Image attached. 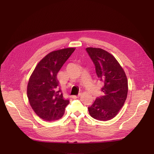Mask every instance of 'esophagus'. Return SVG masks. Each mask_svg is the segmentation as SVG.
I'll return each instance as SVG.
<instances>
[{
  "label": "esophagus",
  "instance_id": "esophagus-1",
  "mask_svg": "<svg viewBox=\"0 0 154 154\" xmlns=\"http://www.w3.org/2000/svg\"><path fill=\"white\" fill-rule=\"evenodd\" d=\"M81 94H82L81 93H80V94H79L77 95V96H72L71 97H72V98H73V99H76V98H78V97H80V96Z\"/></svg>",
  "mask_w": 154,
  "mask_h": 154
}]
</instances>
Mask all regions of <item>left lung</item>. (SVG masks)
<instances>
[{"label": "left lung", "mask_w": 154, "mask_h": 154, "mask_svg": "<svg viewBox=\"0 0 154 154\" xmlns=\"http://www.w3.org/2000/svg\"><path fill=\"white\" fill-rule=\"evenodd\" d=\"M95 66L96 72L103 83L101 88L103 96L97 97L88 107L91 117L100 121L114 118L122 108L128 93V81L123 68L107 51L94 48H86Z\"/></svg>", "instance_id": "8db88e82"}]
</instances>
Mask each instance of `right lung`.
Wrapping results in <instances>:
<instances>
[{
  "instance_id": "1",
  "label": "right lung",
  "mask_w": 154,
  "mask_h": 154,
  "mask_svg": "<svg viewBox=\"0 0 154 154\" xmlns=\"http://www.w3.org/2000/svg\"><path fill=\"white\" fill-rule=\"evenodd\" d=\"M75 48L51 52L41 60L32 72L27 85V97L35 112L48 122L61 118L69 103L63 94L57 73Z\"/></svg>"
}]
</instances>
